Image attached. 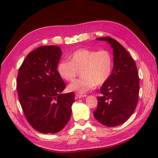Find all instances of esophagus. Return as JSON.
I'll use <instances>...</instances> for the list:
<instances>
[{"label": "esophagus", "mask_w": 158, "mask_h": 158, "mask_svg": "<svg viewBox=\"0 0 158 158\" xmlns=\"http://www.w3.org/2000/svg\"><path fill=\"white\" fill-rule=\"evenodd\" d=\"M75 95H76L77 97H78V98H83V97H86V96H87V95L85 94L78 93V92H77V93L75 94Z\"/></svg>", "instance_id": "esophagus-1"}]
</instances>
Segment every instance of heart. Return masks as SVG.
Listing matches in <instances>:
<instances>
[{
  "mask_svg": "<svg viewBox=\"0 0 158 158\" xmlns=\"http://www.w3.org/2000/svg\"><path fill=\"white\" fill-rule=\"evenodd\" d=\"M69 58L70 61H60L57 70L62 79L70 81L75 78L78 70H81V77L70 83L68 86L70 91L87 92L96 85H102L111 75L113 58L106 50L79 49L73 52Z\"/></svg>",
  "mask_w": 158,
  "mask_h": 158,
  "instance_id": "heart-1",
  "label": "heart"
}]
</instances>
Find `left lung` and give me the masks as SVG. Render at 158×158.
<instances>
[{
	"mask_svg": "<svg viewBox=\"0 0 158 158\" xmlns=\"http://www.w3.org/2000/svg\"><path fill=\"white\" fill-rule=\"evenodd\" d=\"M108 42L113 50V69L100 89L98 106L94 116L109 127L122 124L135 111L139 94V78L136 64L126 49L109 36L96 39Z\"/></svg>",
	"mask_w": 158,
	"mask_h": 158,
	"instance_id": "obj_1",
	"label": "left lung"
}]
</instances>
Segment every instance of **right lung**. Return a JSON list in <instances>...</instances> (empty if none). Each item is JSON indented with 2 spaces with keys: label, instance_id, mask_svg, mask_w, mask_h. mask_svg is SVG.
I'll list each match as a JSON object with an SVG mask.
<instances>
[{
  "label": "right lung",
  "instance_id": "obj_1",
  "mask_svg": "<svg viewBox=\"0 0 158 158\" xmlns=\"http://www.w3.org/2000/svg\"><path fill=\"white\" fill-rule=\"evenodd\" d=\"M62 54L58 46H41L28 53L19 69L17 91L20 105L28 123L43 134L62 130L75 102L73 93H62L66 85L57 70Z\"/></svg>",
  "mask_w": 158,
  "mask_h": 158
}]
</instances>
